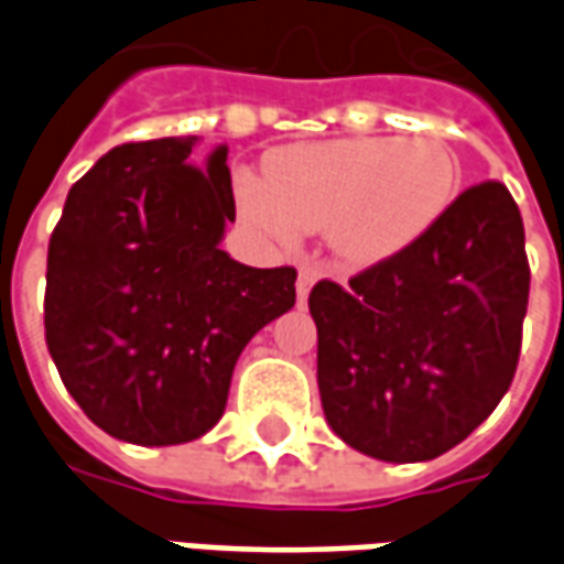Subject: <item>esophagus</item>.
<instances>
[{
  "label": "esophagus",
  "mask_w": 564,
  "mask_h": 564,
  "mask_svg": "<svg viewBox=\"0 0 564 564\" xmlns=\"http://www.w3.org/2000/svg\"><path fill=\"white\" fill-rule=\"evenodd\" d=\"M323 278V269H319L317 262H305L302 269H299V281H295V293H299V302H305L307 293H311V286Z\"/></svg>",
  "instance_id": "obj_1"
}]
</instances>
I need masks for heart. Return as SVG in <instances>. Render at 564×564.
Here are the masks:
<instances>
[{
	"label": "heart",
	"mask_w": 564,
	"mask_h": 564,
	"mask_svg": "<svg viewBox=\"0 0 564 564\" xmlns=\"http://www.w3.org/2000/svg\"><path fill=\"white\" fill-rule=\"evenodd\" d=\"M459 184L456 153L432 135L335 139L265 153L262 177L238 184V205L281 245L323 232L338 262L371 269L435 232Z\"/></svg>",
	"instance_id": "b5f03b06"
}]
</instances>
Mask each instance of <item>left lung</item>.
Masks as SVG:
<instances>
[{"label": "left lung", "mask_w": 564, "mask_h": 564, "mask_svg": "<svg viewBox=\"0 0 564 564\" xmlns=\"http://www.w3.org/2000/svg\"><path fill=\"white\" fill-rule=\"evenodd\" d=\"M529 259L517 202L486 181L437 229L350 286L319 281L317 383L332 432L380 462H429L496 411L520 359Z\"/></svg>", "instance_id": "left-lung-1"}]
</instances>
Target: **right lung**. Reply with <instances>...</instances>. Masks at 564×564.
Listing matches in <instances>:
<instances>
[{
  "label": "right lung",
  "instance_id": "right-lung-1",
  "mask_svg": "<svg viewBox=\"0 0 564 564\" xmlns=\"http://www.w3.org/2000/svg\"><path fill=\"white\" fill-rule=\"evenodd\" d=\"M108 150L47 247L44 338L80 411L139 447L186 444L226 411L247 341L295 305V269H250L220 247L235 223L226 144Z\"/></svg>",
  "mask_w": 564,
  "mask_h": 564
}]
</instances>
